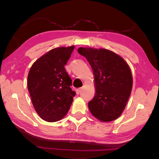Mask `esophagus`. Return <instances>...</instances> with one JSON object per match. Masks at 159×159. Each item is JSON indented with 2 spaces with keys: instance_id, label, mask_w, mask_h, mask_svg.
<instances>
[{
  "instance_id": "1",
  "label": "esophagus",
  "mask_w": 159,
  "mask_h": 159,
  "mask_svg": "<svg viewBox=\"0 0 159 159\" xmlns=\"http://www.w3.org/2000/svg\"><path fill=\"white\" fill-rule=\"evenodd\" d=\"M81 89H82V88L76 89V94H79V93H80V92H81Z\"/></svg>"
}]
</instances>
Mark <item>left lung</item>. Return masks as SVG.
I'll list each match as a JSON object with an SVG mask.
<instances>
[{
  "label": "left lung",
  "mask_w": 159,
  "mask_h": 159,
  "mask_svg": "<svg viewBox=\"0 0 159 159\" xmlns=\"http://www.w3.org/2000/svg\"><path fill=\"white\" fill-rule=\"evenodd\" d=\"M78 52L85 57L92 67L95 96L89 102L91 113L96 119L109 122L122 113L133 88V75L122 57L104 48L80 47Z\"/></svg>",
  "instance_id": "obj_1"
}]
</instances>
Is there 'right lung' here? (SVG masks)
<instances>
[{
  "label": "right lung",
  "instance_id": "1",
  "mask_svg": "<svg viewBox=\"0 0 159 159\" xmlns=\"http://www.w3.org/2000/svg\"><path fill=\"white\" fill-rule=\"evenodd\" d=\"M74 46L50 50L33 63L28 74L27 87L33 105L42 120L59 121L68 112L76 93L65 70Z\"/></svg>",
  "mask_w": 159,
  "mask_h": 159
}]
</instances>
